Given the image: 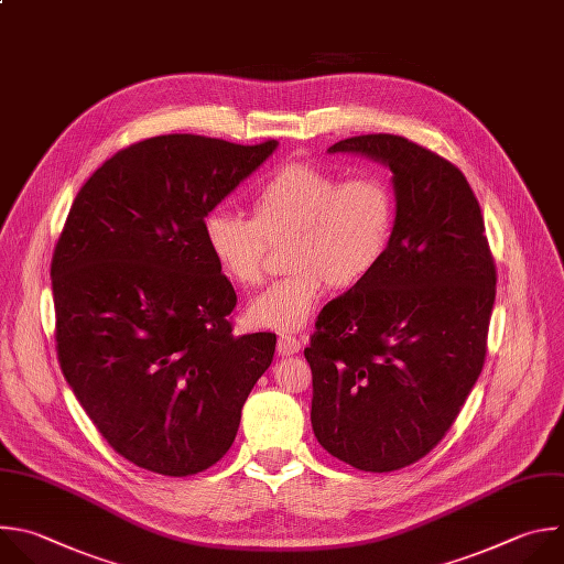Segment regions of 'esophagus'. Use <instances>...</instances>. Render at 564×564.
Masks as SVG:
<instances>
[{"label":"esophagus","mask_w":564,"mask_h":564,"mask_svg":"<svg viewBox=\"0 0 564 564\" xmlns=\"http://www.w3.org/2000/svg\"><path fill=\"white\" fill-rule=\"evenodd\" d=\"M300 349H302L300 337H295V335H280V340H278L280 356H295V354H300Z\"/></svg>","instance_id":"1"}]
</instances>
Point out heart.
<instances>
[{"mask_svg": "<svg viewBox=\"0 0 564 564\" xmlns=\"http://www.w3.org/2000/svg\"><path fill=\"white\" fill-rule=\"evenodd\" d=\"M393 217V193L380 175L340 180L319 164L289 162L253 188L251 219L213 208L202 219V238L221 275L242 289L262 284L269 245L289 242L291 273L258 295L249 315L258 326L297 330L330 284L351 289L378 269Z\"/></svg>", "mask_w": 564, "mask_h": 564, "instance_id": "1", "label": "heart"}]
</instances>
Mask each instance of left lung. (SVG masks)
Masks as SVG:
<instances>
[{"label":"left lung","instance_id":"obj_1","mask_svg":"<svg viewBox=\"0 0 564 564\" xmlns=\"http://www.w3.org/2000/svg\"><path fill=\"white\" fill-rule=\"evenodd\" d=\"M393 173L395 224L378 269L335 297L304 349L311 424L360 471L404 469L456 422L487 358L496 262L463 171L389 133L340 140Z\"/></svg>","mask_w":564,"mask_h":564}]
</instances>
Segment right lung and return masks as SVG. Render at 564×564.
<instances>
[{
	"label": "right lung",
	"mask_w": 564,
	"mask_h": 564,
	"mask_svg": "<svg viewBox=\"0 0 564 564\" xmlns=\"http://www.w3.org/2000/svg\"><path fill=\"white\" fill-rule=\"evenodd\" d=\"M278 142L173 133L131 144L79 188L53 251L57 360L104 440L171 478L229 452L275 333L234 335L238 304L202 219Z\"/></svg>",
	"instance_id": "add662e5"
}]
</instances>
